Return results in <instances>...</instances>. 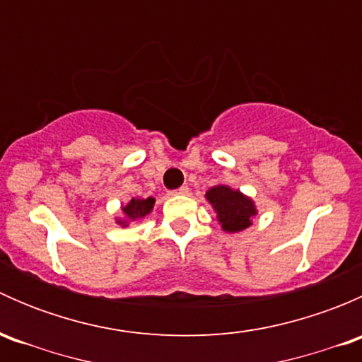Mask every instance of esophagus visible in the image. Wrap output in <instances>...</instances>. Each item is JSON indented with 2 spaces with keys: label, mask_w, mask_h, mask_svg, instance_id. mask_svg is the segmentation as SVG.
<instances>
[{
  "label": "esophagus",
  "mask_w": 362,
  "mask_h": 362,
  "mask_svg": "<svg viewBox=\"0 0 362 362\" xmlns=\"http://www.w3.org/2000/svg\"><path fill=\"white\" fill-rule=\"evenodd\" d=\"M170 194L171 196H175V194H189V187H187V185H182V187L175 189V191H170Z\"/></svg>",
  "instance_id": "esophagus-1"
}]
</instances>
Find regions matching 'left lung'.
Returning <instances> with one entry per match:
<instances>
[{
  "mask_svg": "<svg viewBox=\"0 0 362 362\" xmlns=\"http://www.w3.org/2000/svg\"><path fill=\"white\" fill-rule=\"evenodd\" d=\"M206 199L217 211L218 222L224 231H242L252 224L255 206L240 191H233L228 185H215L206 192Z\"/></svg>",
  "mask_w": 362,
  "mask_h": 362,
  "instance_id": "left-lung-1",
  "label": "left lung"
}]
</instances>
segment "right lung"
Here are the masks:
<instances>
[{
	"label": "right lung",
	"mask_w": 362,
	"mask_h": 362,
	"mask_svg": "<svg viewBox=\"0 0 362 362\" xmlns=\"http://www.w3.org/2000/svg\"><path fill=\"white\" fill-rule=\"evenodd\" d=\"M152 206H154V198H147V199H136L133 198L126 206L122 208L124 214H126V218L129 221H136V218L145 217L147 214H151ZM120 224H124L122 221H119Z\"/></svg>",
	"instance_id": "add662e5"
}]
</instances>
